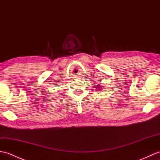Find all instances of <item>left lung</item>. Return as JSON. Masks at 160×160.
<instances>
[{"mask_svg": "<svg viewBox=\"0 0 160 160\" xmlns=\"http://www.w3.org/2000/svg\"><path fill=\"white\" fill-rule=\"evenodd\" d=\"M96 90H99V91H101V90H102L103 89V87L102 86H101V85L100 84H98L97 86H96Z\"/></svg>", "mask_w": 160, "mask_h": 160, "instance_id": "obj_1", "label": "left lung"}]
</instances>
